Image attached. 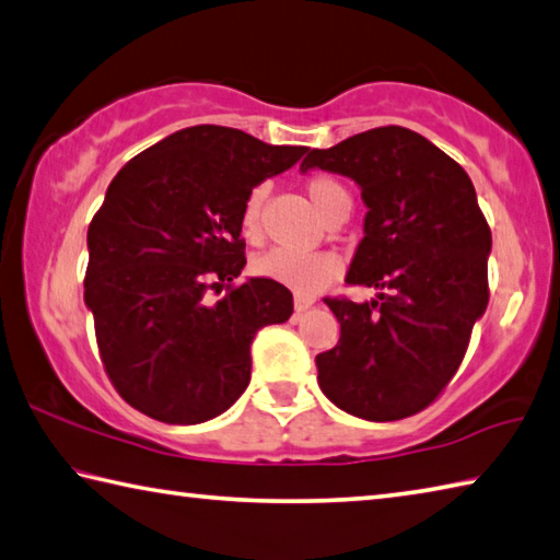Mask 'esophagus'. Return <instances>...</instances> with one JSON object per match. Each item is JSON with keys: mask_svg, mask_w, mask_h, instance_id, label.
Segmentation results:
<instances>
[{"mask_svg": "<svg viewBox=\"0 0 560 560\" xmlns=\"http://www.w3.org/2000/svg\"><path fill=\"white\" fill-rule=\"evenodd\" d=\"M313 299L311 296H303V293H296V299H293V308H296V313H306L308 308H313Z\"/></svg>", "mask_w": 560, "mask_h": 560, "instance_id": "obj_1", "label": "esophagus"}]
</instances>
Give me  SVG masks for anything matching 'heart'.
Wrapping results in <instances>:
<instances>
[{
	"mask_svg": "<svg viewBox=\"0 0 560 560\" xmlns=\"http://www.w3.org/2000/svg\"><path fill=\"white\" fill-rule=\"evenodd\" d=\"M306 192L315 210L323 220H328L332 212L350 206V192L340 180L330 176H313L306 183ZM267 200V186H257L249 190V196L242 206V228L247 237H257L261 230V210ZM254 271L271 281H279L283 287L301 293H315L328 287L340 273V261L328 252H291V249H269L261 257L254 259Z\"/></svg>",
	"mask_w": 560,
	"mask_h": 560,
	"instance_id": "1",
	"label": "heart"
}]
</instances>
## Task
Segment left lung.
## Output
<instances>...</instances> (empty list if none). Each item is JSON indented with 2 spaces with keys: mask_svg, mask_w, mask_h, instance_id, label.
<instances>
[{
  "mask_svg": "<svg viewBox=\"0 0 560 560\" xmlns=\"http://www.w3.org/2000/svg\"><path fill=\"white\" fill-rule=\"evenodd\" d=\"M348 176L362 190L364 237L345 281L377 289L325 299L340 340L315 358L323 394L364 421L406 419L453 380L490 301L492 232L463 166L404 127L313 149L301 171Z\"/></svg>",
  "mask_w": 560,
  "mask_h": 560,
  "instance_id": "8db88e82",
  "label": "left lung"
}]
</instances>
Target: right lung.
Masks as SVG:
<instances>
[{
  "label": "right lung",
  "mask_w": 560,
  "mask_h": 560,
  "mask_svg": "<svg viewBox=\"0 0 560 560\" xmlns=\"http://www.w3.org/2000/svg\"><path fill=\"white\" fill-rule=\"evenodd\" d=\"M306 151L198 125L112 178L88 228L85 306L109 380L137 411L202 423L247 389L254 335L289 320L293 296L259 277L230 287L247 264L242 206ZM208 288L229 293L208 304Z\"/></svg>",
  "instance_id": "obj_1"
}]
</instances>
